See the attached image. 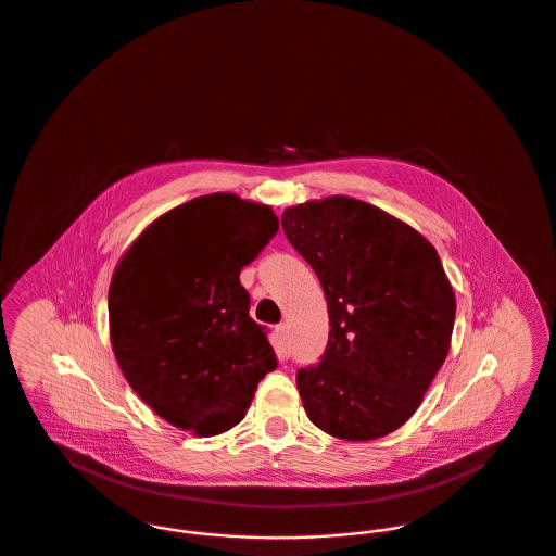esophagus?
Masks as SVG:
<instances>
[{"mask_svg": "<svg viewBox=\"0 0 556 556\" xmlns=\"http://www.w3.org/2000/svg\"><path fill=\"white\" fill-rule=\"evenodd\" d=\"M277 336H279V340H281V344L288 345V340H290V325H288V323L277 325Z\"/></svg>", "mask_w": 556, "mask_h": 556, "instance_id": "1", "label": "esophagus"}]
</instances>
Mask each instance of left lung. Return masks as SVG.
I'll return each mask as SVG.
<instances>
[{"instance_id": "obj_1", "label": "left lung", "mask_w": 556, "mask_h": 556, "mask_svg": "<svg viewBox=\"0 0 556 556\" xmlns=\"http://www.w3.org/2000/svg\"><path fill=\"white\" fill-rule=\"evenodd\" d=\"M281 225L317 273L331 327L320 363L295 375L308 419L348 442L396 431L448 356L456 298L435 248L348 195L290 206Z\"/></svg>"}]
</instances>
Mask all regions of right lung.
Masks as SVG:
<instances>
[{
    "label": "right lung",
    "mask_w": 556,
    "mask_h": 556,
    "mask_svg": "<svg viewBox=\"0 0 556 556\" xmlns=\"http://www.w3.org/2000/svg\"><path fill=\"white\" fill-rule=\"evenodd\" d=\"M277 229L270 206L211 193L164 212L121 256L108 291L110 344L164 421L200 438L225 433L277 367L239 283Z\"/></svg>",
    "instance_id": "obj_1"
}]
</instances>
